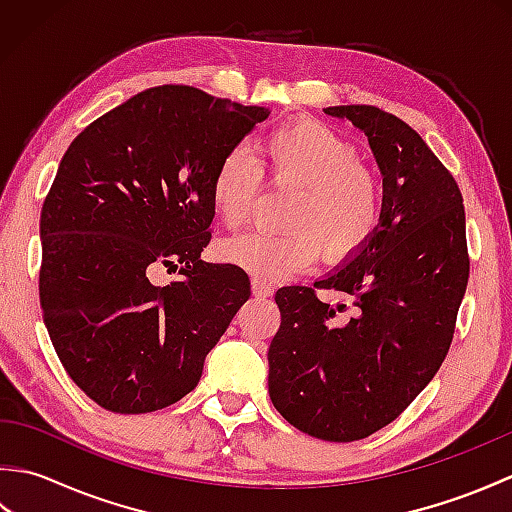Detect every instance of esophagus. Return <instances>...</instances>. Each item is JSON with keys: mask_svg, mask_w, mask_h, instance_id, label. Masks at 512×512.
Masks as SVG:
<instances>
[{"mask_svg": "<svg viewBox=\"0 0 512 512\" xmlns=\"http://www.w3.org/2000/svg\"><path fill=\"white\" fill-rule=\"evenodd\" d=\"M273 288H270L268 284H264V281H259V279H253V295L255 297H270V295H273Z\"/></svg>", "mask_w": 512, "mask_h": 512, "instance_id": "34e87169", "label": "esophagus"}]
</instances>
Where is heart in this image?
<instances>
[{"mask_svg":"<svg viewBox=\"0 0 512 512\" xmlns=\"http://www.w3.org/2000/svg\"><path fill=\"white\" fill-rule=\"evenodd\" d=\"M264 173L279 187H297L288 224L295 231H253L231 239L226 262L262 281L295 277L317 264L363 250L383 220V184L358 162L350 140L317 121H297L270 132L259 156L226 154L211 178V204L220 222L237 231L253 213Z\"/></svg>","mask_w":512,"mask_h":512,"instance_id":"b5f03b06","label":"heart"}]
</instances>
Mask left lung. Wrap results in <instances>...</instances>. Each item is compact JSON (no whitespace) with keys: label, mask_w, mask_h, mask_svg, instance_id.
Wrapping results in <instances>:
<instances>
[{"label":"left lung","mask_w":512,"mask_h":512,"mask_svg":"<svg viewBox=\"0 0 512 512\" xmlns=\"http://www.w3.org/2000/svg\"><path fill=\"white\" fill-rule=\"evenodd\" d=\"M323 112L367 136L383 173V220L372 242L314 284L352 296L350 315L308 286L277 290L268 394L299 431L354 442L396 420L436 376L469 284V253L458 182L418 132L374 105Z\"/></svg>","instance_id":"left-lung-1"}]
</instances>
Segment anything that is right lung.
<instances>
[{
	"instance_id": "right-lung-1",
	"label": "right lung",
	"mask_w": 512,
	"mask_h": 512,
	"mask_svg": "<svg viewBox=\"0 0 512 512\" xmlns=\"http://www.w3.org/2000/svg\"><path fill=\"white\" fill-rule=\"evenodd\" d=\"M270 110L158 85L96 118L61 158L41 209L39 297L65 372L116 413L169 407L250 297L248 275L200 255L211 178ZM160 265L183 277L154 287Z\"/></svg>"
}]
</instances>
